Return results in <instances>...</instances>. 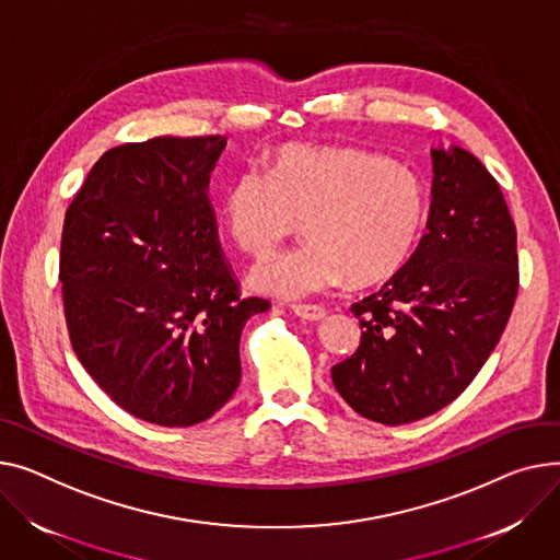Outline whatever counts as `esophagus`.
<instances>
[{"label": "esophagus", "instance_id": "34e87169", "mask_svg": "<svg viewBox=\"0 0 560 560\" xmlns=\"http://www.w3.org/2000/svg\"><path fill=\"white\" fill-rule=\"evenodd\" d=\"M292 313L296 317L302 319H308V322H319L326 317V308L324 306H317V304H294L292 306Z\"/></svg>", "mask_w": 560, "mask_h": 560}]
</instances>
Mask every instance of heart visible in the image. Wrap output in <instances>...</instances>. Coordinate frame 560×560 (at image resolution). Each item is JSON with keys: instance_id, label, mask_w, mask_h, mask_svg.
<instances>
[{"instance_id": "1", "label": "heart", "mask_w": 560, "mask_h": 560, "mask_svg": "<svg viewBox=\"0 0 560 560\" xmlns=\"http://www.w3.org/2000/svg\"><path fill=\"white\" fill-rule=\"evenodd\" d=\"M428 215L417 171L353 145L285 143L268 173L236 175L220 198V220L247 254L264 256L304 220L306 245L275 254L249 285L300 300L345 279L378 285L405 268Z\"/></svg>"}]
</instances>
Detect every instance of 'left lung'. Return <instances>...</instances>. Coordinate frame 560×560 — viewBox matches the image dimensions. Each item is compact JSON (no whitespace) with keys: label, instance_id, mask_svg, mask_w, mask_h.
<instances>
[{"label":"left lung","instance_id":"obj_1","mask_svg":"<svg viewBox=\"0 0 560 560\" xmlns=\"http://www.w3.org/2000/svg\"><path fill=\"white\" fill-rule=\"evenodd\" d=\"M515 294V225L500 184L464 148H432L428 232L400 272L351 306L364 330L330 369L335 389L385 425L439 412L489 360Z\"/></svg>","mask_w":560,"mask_h":560}]
</instances>
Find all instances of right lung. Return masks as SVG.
<instances>
[{"mask_svg":"<svg viewBox=\"0 0 560 560\" xmlns=\"http://www.w3.org/2000/svg\"><path fill=\"white\" fill-rule=\"evenodd\" d=\"M228 137L124 143L92 166L65 213L60 281L73 353L128 415L189 428L241 383L245 322L220 252L209 177Z\"/></svg>","mask_w":560,"mask_h":560,"instance_id":"right-lung-1","label":"right lung"}]
</instances>
